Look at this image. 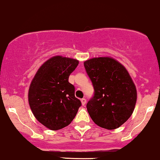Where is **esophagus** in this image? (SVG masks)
Here are the masks:
<instances>
[{
  "label": "esophagus",
  "instance_id": "obj_1",
  "mask_svg": "<svg viewBox=\"0 0 160 160\" xmlns=\"http://www.w3.org/2000/svg\"><path fill=\"white\" fill-rule=\"evenodd\" d=\"M81 102H82V105L84 106V105L86 104V102H87V100H86V99H81Z\"/></svg>",
  "mask_w": 160,
  "mask_h": 160
}]
</instances>
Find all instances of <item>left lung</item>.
I'll list each match as a JSON object with an SVG mask.
<instances>
[{
  "instance_id": "obj_1",
  "label": "left lung",
  "mask_w": 160,
  "mask_h": 160,
  "mask_svg": "<svg viewBox=\"0 0 160 160\" xmlns=\"http://www.w3.org/2000/svg\"><path fill=\"white\" fill-rule=\"evenodd\" d=\"M94 94L87 104L95 124L108 130L118 128L131 117L137 90L128 72L111 58H96L83 63Z\"/></svg>"
}]
</instances>
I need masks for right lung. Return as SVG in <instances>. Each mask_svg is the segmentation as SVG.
<instances>
[{
	"mask_svg": "<svg viewBox=\"0 0 160 160\" xmlns=\"http://www.w3.org/2000/svg\"><path fill=\"white\" fill-rule=\"evenodd\" d=\"M79 61L55 56L45 62L35 75L29 89V103L36 118L56 131L71 124L81 102L68 81Z\"/></svg>",
	"mask_w": 160,
	"mask_h": 160,
	"instance_id": "add662e5",
	"label": "right lung"
}]
</instances>
